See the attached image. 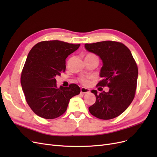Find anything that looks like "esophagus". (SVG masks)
Returning <instances> with one entry per match:
<instances>
[{
  "instance_id": "esophagus-1",
  "label": "esophagus",
  "mask_w": 157,
  "mask_h": 157,
  "mask_svg": "<svg viewBox=\"0 0 157 157\" xmlns=\"http://www.w3.org/2000/svg\"><path fill=\"white\" fill-rule=\"evenodd\" d=\"M90 92V90L86 88L82 87L80 88V93L81 94H88Z\"/></svg>"
}]
</instances>
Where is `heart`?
Listing matches in <instances>:
<instances>
[{"mask_svg": "<svg viewBox=\"0 0 157 157\" xmlns=\"http://www.w3.org/2000/svg\"><path fill=\"white\" fill-rule=\"evenodd\" d=\"M88 57H96V56H95V55H94V54H87V55L86 56V57H85V58H88ZM78 80H79V82H80V83L84 84V85H87V84L89 83L88 79L86 78H84V77L80 78L78 79Z\"/></svg>", "mask_w": 157, "mask_h": 157, "instance_id": "heart-1", "label": "heart"}]
</instances>
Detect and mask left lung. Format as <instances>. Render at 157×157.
Listing matches in <instances>:
<instances>
[{"label":"left lung","instance_id":"obj_1","mask_svg":"<svg viewBox=\"0 0 157 157\" xmlns=\"http://www.w3.org/2000/svg\"><path fill=\"white\" fill-rule=\"evenodd\" d=\"M84 47L102 60L99 73L102 80L97 85L109 88L107 92L99 94L92 90L96 101L88 108L89 111L100 119H112L121 115L134 98L138 77L137 64L130 50L121 42L102 41L85 44Z\"/></svg>","mask_w":157,"mask_h":157}]
</instances>
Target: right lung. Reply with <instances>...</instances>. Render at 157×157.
<instances>
[{
    "label": "right lung",
    "instance_id": "add662e5",
    "mask_svg": "<svg viewBox=\"0 0 157 157\" xmlns=\"http://www.w3.org/2000/svg\"><path fill=\"white\" fill-rule=\"evenodd\" d=\"M79 44L59 40L42 41L28 54L23 67L21 84L28 105L36 115L53 119L67 110L70 99L79 94L75 84L57 87L56 77L65 71V59Z\"/></svg>",
    "mask_w": 157,
    "mask_h": 157
}]
</instances>
